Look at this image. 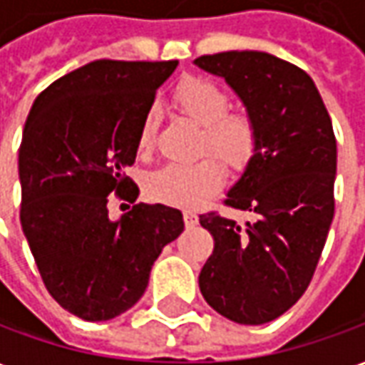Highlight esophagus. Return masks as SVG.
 Listing matches in <instances>:
<instances>
[{
	"mask_svg": "<svg viewBox=\"0 0 365 365\" xmlns=\"http://www.w3.org/2000/svg\"><path fill=\"white\" fill-rule=\"evenodd\" d=\"M183 221H185V227H187V229H193V227L199 222V217L195 215V211L185 209V211H183Z\"/></svg>",
	"mask_w": 365,
	"mask_h": 365,
	"instance_id": "obj_1",
	"label": "esophagus"
}]
</instances>
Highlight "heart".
I'll return each instance as SVG.
<instances>
[{
	"mask_svg": "<svg viewBox=\"0 0 365 365\" xmlns=\"http://www.w3.org/2000/svg\"><path fill=\"white\" fill-rule=\"evenodd\" d=\"M175 107L203 127L201 152L215 156L235 170H242L258 150V128L245 111H229V93L211 80L191 76L174 91ZM158 115L150 109L144 115L136 138L138 154L154 148ZM227 180L221 162L213 156L193 164H166L146 180V193L154 201L174 207H197L219 193Z\"/></svg>",
	"mask_w": 365,
	"mask_h": 365,
	"instance_id": "heart-1",
	"label": "heart"
}]
</instances>
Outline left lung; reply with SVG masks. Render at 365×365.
Here are the masks:
<instances>
[{
	"instance_id": "8db88e82",
	"label": "left lung",
	"mask_w": 365,
	"mask_h": 365,
	"mask_svg": "<svg viewBox=\"0 0 365 365\" xmlns=\"http://www.w3.org/2000/svg\"><path fill=\"white\" fill-rule=\"evenodd\" d=\"M193 64L225 78L258 128V150L225 201L250 211L254 221L199 215L215 240L199 289L230 321L264 324L305 293L329 237L336 178L332 120L311 76L268 52H219Z\"/></svg>"
}]
</instances>
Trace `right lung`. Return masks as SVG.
I'll use <instances>...</instances> for the list:
<instances>
[{
    "label": "right lung",
    "instance_id": "right-lung-1",
    "mask_svg": "<svg viewBox=\"0 0 365 365\" xmlns=\"http://www.w3.org/2000/svg\"><path fill=\"white\" fill-rule=\"evenodd\" d=\"M178 60H96L36 97L19 148L21 227L46 289L83 321H109L143 297L162 248L182 235L166 205L109 219L115 193L135 203L136 138Z\"/></svg>",
    "mask_w": 365,
    "mask_h": 365
}]
</instances>
